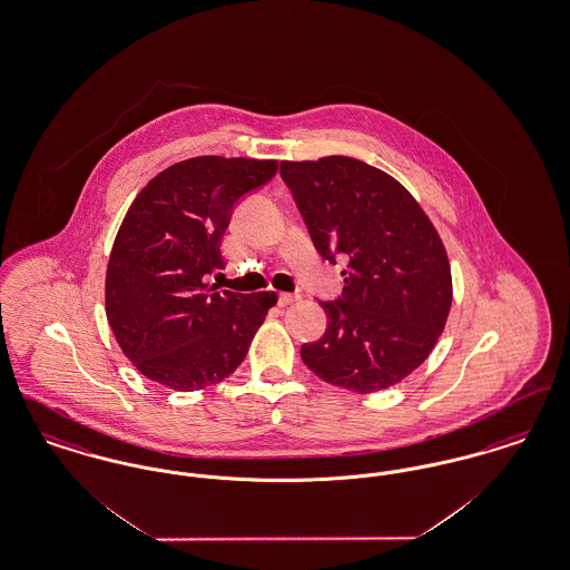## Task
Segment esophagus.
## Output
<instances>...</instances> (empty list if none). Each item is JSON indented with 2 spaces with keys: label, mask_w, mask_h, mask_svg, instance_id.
Returning a JSON list of instances; mask_svg holds the SVG:
<instances>
[{
  "label": "esophagus",
  "mask_w": 570,
  "mask_h": 570,
  "mask_svg": "<svg viewBox=\"0 0 570 570\" xmlns=\"http://www.w3.org/2000/svg\"><path fill=\"white\" fill-rule=\"evenodd\" d=\"M301 295H291V293H282L279 298H277V303L282 305V307H286V305H293V303H297Z\"/></svg>",
  "instance_id": "obj_1"
}]
</instances>
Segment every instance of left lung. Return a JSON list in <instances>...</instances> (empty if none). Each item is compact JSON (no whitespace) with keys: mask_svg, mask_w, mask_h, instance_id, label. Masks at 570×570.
Returning a JSON list of instances; mask_svg holds the SVG:
<instances>
[{"mask_svg":"<svg viewBox=\"0 0 570 570\" xmlns=\"http://www.w3.org/2000/svg\"><path fill=\"white\" fill-rule=\"evenodd\" d=\"M318 254L348 258L340 301H323L325 335L303 363L333 386L384 391L412 374L444 331L453 277L444 244L416 198L348 156L279 166Z\"/></svg>","mask_w":570,"mask_h":570,"instance_id":"obj_1","label":"left lung"}]
</instances>
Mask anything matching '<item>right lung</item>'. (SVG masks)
Masks as SVG:
<instances>
[{
	"instance_id": "obj_1",
	"label": "right lung",
	"mask_w": 570,
	"mask_h": 570,
	"mask_svg": "<svg viewBox=\"0 0 570 570\" xmlns=\"http://www.w3.org/2000/svg\"><path fill=\"white\" fill-rule=\"evenodd\" d=\"M277 160L198 156L173 164L136 194L110 249L105 303L136 370L175 391L228 379L277 295L209 284L235 203L265 186Z\"/></svg>"
}]
</instances>
